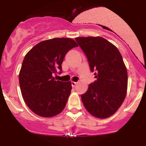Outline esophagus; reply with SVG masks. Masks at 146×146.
<instances>
[{
    "label": "esophagus",
    "instance_id": "34e87169",
    "mask_svg": "<svg viewBox=\"0 0 146 146\" xmlns=\"http://www.w3.org/2000/svg\"><path fill=\"white\" fill-rule=\"evenodd\" d=\"M76 84H77V82H73V81L71 82V85L73 87H74L75 85H76Z\"/></svg>",
    "mask_w": 146,
    "mask_h": 146
}]
</instances>
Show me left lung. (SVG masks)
Returning a JSON list of instances; mask_svg holds the SVG:
<instances>
[{"label":"left lung","mask_w":146,"mask_h":146,"mask_svg":"<svg viewBox=\"0 0 146 146\" xmlns=\"http://www.w3.org/2000/svg\"><path fill=\"white\" fill-rule=\"evenodd\" d=\"M75 40L96 78L81 95L83 104L93 116L109 117L121 106L126 95L128 73L121 53L102 37H80Z\"/></svg>","instance_id":"left-lung-1"}]
</instances>
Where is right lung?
Returning a JSON list of instances; mask_svg holds the SVG:
<instances>
[{"label":"right lung","instance_id":"right-lung-1","mask_svg":"<svg viewBox=\"0 0 146 146\" xmlns=\"http://www.w3.org/2000/svg\"><path fill=\"white\" fill-rule=\"evenodd\" d=\"M78 45L71 38H53L40 42L27 53L19 73L23 98L39 116L51 117L61 113L71 93V82L56 80L62 73L65 55Z\"/></svg>","mask_w":146,"mask_h":146}]
</instances>
